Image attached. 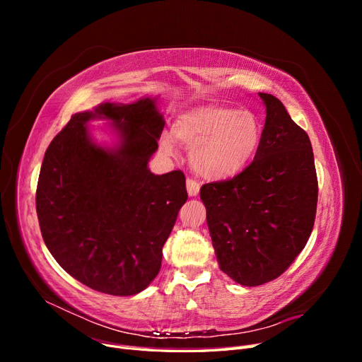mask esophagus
Wrapping results in <instances>:
<instances>
[{
	"mask_svg": "<svg viewBox=\"0 0 362 362\" xmlns=\"http://www.w3.org/2000/svg\"><path fill=\"white\" fill-rule=\"evenodd\" d=\"M199 189H201V185H199L198 181L193 180V178L187 180V193H189V196H192V198H193V196H198Z\"/></svg>",
	"mask_w": 362,
	"mask_h": 362,
	"instance_id": "1",
	"label": "esophagus"
}]
</instances>
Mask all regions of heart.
<instances>
[{
  "label": "heart",
  "instance_id": "1",
  "mask_svg": "<svg viewBox=\"0 0 362 362\" xmlns=\"http://www.w3.org/2000/svg\"><path fill=\"white\" fill-rule=\"evenodd\" d=\"M172 137L190 148L194 170L213 181L237 177L255 160L261 140L259 119L247 110L225 105L204 104L180 113L172 125ZM166 136L161 146L175 151L173 140Z\"/></svg>",
  "mask_w": 362,
  "mask_h": 362
}]
</instances>
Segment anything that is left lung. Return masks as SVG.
<instances>
[{
	"label": "left lung",
	"instance_id": "obj_1",
	"mask_svg": "<svg viewBox=\"0 0 362 362\" xmlns=\"http://www.w3.org/2000/svg\"><path fill=\"white\" fill-rule=\"evenodd\" d=\"M258 95L266 124L255 160L233 180L201 189L218 267L246 287L276 279L300 254L319 194L308 134L278 98Z\"/></svg>",
	"mask_w": 362,
	"mask_h": 362
}]
</instances>
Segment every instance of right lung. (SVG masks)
I'll use <instances>...</instances> for the list:
<instances>
[{
	"instance_id": "add662e5",
	"label": "right lung",
	"mask_w": 362,
	"mask_h": 362,
	"mask_svg": "<svg viewBox=\"0 0 362 362\" xmlns=\"http://www.w3.org/2000/svg\"><path fill=\"white\" fill-rule=\"evenodd\" d=\"M117 137L98 144L88 125ZM164 117L157 98L103 103L72 115L52 139L36 190L43 242L72 278L96 291L133 296L158 275L163 246L187 201L181 170L152 173Z\"/></svg>"
}]
</instances>
